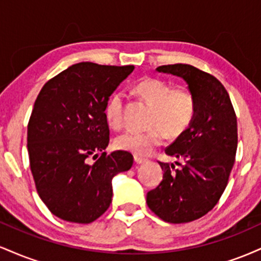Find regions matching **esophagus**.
Here are the masks:
<instances>
[{
    "mask_svg": "<svg viewBox=\"0 0 261 261\" xmlns=\"http://www.w3.org/2000/svg\"><path fill=\"white\" fill-rule=\"evenodd\" d=\"M134 161H135V163H136V164H142V163H145V162H146L145 158H141V157H139V155H135Z\"/></svg>",
    "mask_w": 261,
    "mask_h": 261,
    "instance_id": "34e87169",
    "label": "esophagus"
}]
</instances>
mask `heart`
I'll list each match as a JSON object with an SVG mask.
<instances>
[{
    "label": "heart",
    "mask_w": 261,
    "mask_h": 261,
    "mask_svg": "<svg viewBox=\"0 0 261 261\" xmlns=\"http://www.w3.org/2000/svg\"><path fill=\"white\" fill-rule=\"evenodd\" d=\"M136 92L151 107L146 133L126 131L119 135L114 145L121 151L135 155H149L163 143L166 135L178 137L187 131L196 115V98L188 88H174L170 83L158 79H146L136 86ZM124 97L120 92L110 95L106 104L104 115L110 127L119 130L124 125Z\"/></svg>",
    "instance_id": "b5f03b06"
}]
</instances>
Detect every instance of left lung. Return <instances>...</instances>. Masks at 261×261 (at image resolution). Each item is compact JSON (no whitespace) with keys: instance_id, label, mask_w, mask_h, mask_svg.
Wrapping results in <instances>:
<instances>
[{"instance_id":"left-lung-1","label":"left lung","mask_w":261,"mask_h":261,"mask_svg":"<svg viewBox=\"0 0 261 261\" xmlns=\"http://www.w3.org/2000/svg\"><path fill=\"white\" fill-rule=\"evenodd\" d=\"M157 72L187 82L196 98L191 125L166 153L182 163H162L163 180L147 193L148 207L169 223L197 220L215 207L227 187L237 152V118L229 95L216 77L191 65L160 66Z\"/></svg>"}]
</instances>
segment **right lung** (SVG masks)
<instances>
[{
    "label": "right lung",
    "instance_id": "right-lung-1",
    "mask_svg": "<svg viewBox=\"0 0 261 261\" xmlns=\"http://www.w3.org/2000/svg\"><path fill=\"white\" fill-rule=\"evenodd\" d=\"M134 66L80 62L45 83L28 124V152L38 194L56 217L91 223L110 206L113 178L133 154H107L106 104ZM101 151L100 156L99 152ZM100 156L94 164L88 158Z\"/></svg>",
    "mask_w": 261,
    "mask_h": 261
}]
</instances>
